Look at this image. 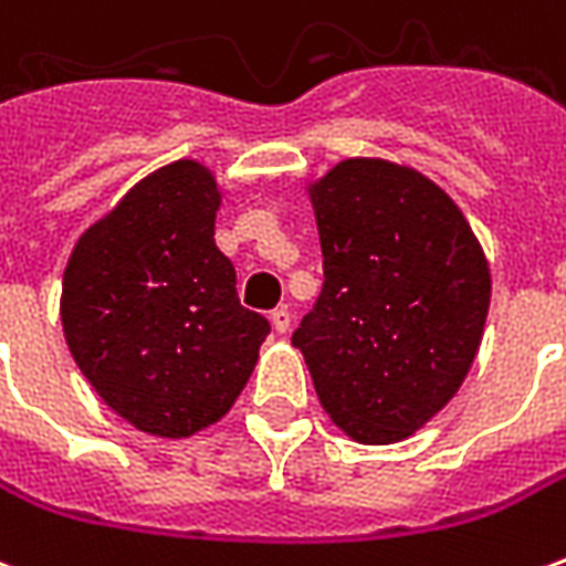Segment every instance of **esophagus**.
Here are the masks:
<instances>
[{"instance_id": "1", "label": "esophagus", "mask_w": 566, "mask_h": 566, "mask_svg": "<svg viewBox=\"0 0 566 566\" xmlns=\"http://www.w3.org/2000/svg\"><path fill=\"white\" fill-rule=\"evenodd\" d=\"M272 327H275V333H287L291 331V312H287V306H279V308H272Z\"/></svg>"}]
</instances>
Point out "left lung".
I'll list each match as a JSON object with an SVG mask.
<instances>
[{"label": "left lung", "instance_id": "obj_1", "mask_svg": "<svg viewBox=\"0 0 566 566\" xmlns=\"http://www.w3.org/2000/svg\"><path fill=\"white\" fill-rule=\"evenodd\" d=\"M324 284L291 343L357 442H397L467 379L491 303L461 209L416 169L343 160L312 187Z\"/></svg>", "mask_w": 566, "mask_h": 566}]
</instances>
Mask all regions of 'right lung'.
Returning a JSON list of instances; mask_svg holds the SVG:
<instances>
[{"instance_id":"add662e5","label":"right lung","mask_w":566,"mask_h":566,"mask_svg":"<svg viewBox=\"0 0 566 566\" xmlns=\"http://www.w3.org/2000/svg\"><path fill=\"white\" fill-rule=\"evenodd\" d=\"M206 166L178 160L81 235L63 275L69 352L96 394L145 433L190 437L227 416L270 321L239 303L214 245Z\"/></svg>"}]
</instances>
